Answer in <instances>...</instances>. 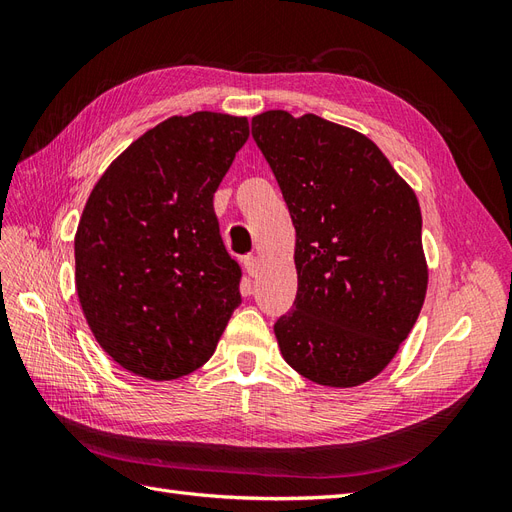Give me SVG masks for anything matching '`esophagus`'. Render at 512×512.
<instances>
[{"mask_svg":"<svg viewBox=\"0 0 512 512\" xmlns=\"http://www.w3.org/2000/svg\"><path fill=\"white\" fill-rule=\"evenodd\" d=\"M243 267H245V271L250 273L252 277L258 273V269H260V260L254 256V254H250V256H245L243 258Z\"/></svg>","mask_w":512,"mask_h":512,"instance_id":"obj_1","label":"esophagus"}]
</instances>
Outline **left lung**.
I'll list each match as a JSON object with an SVG mask.
<instances>
[{"label":"left lung","mask_w":512,"mask_h":512,"mask_svg":"<svg viewBox=\"0 0 512 512\" xmlns=\"http://www.w3.org/2000/svg\"><path fill=\"white\" fill-rule=\"evenodd\" d=\"M252 136L297 230L299 288L277 346L307 380L359 386L393 361L425 301L416 194L374 141L318 115L260 113Z\"/></svg>","instance_id":"obj_1"}]
</instances>
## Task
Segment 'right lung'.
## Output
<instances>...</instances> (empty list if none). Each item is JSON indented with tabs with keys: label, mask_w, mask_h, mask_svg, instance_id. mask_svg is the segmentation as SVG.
<instances>
[{
	"label": "right lung",
	"mask_w": 512,
	"mask_h": 512,
	"mask_svg": "<svg viewBox=\"0 0 512 512\" xmlns=\"http://www.w3.org/2000/svg\"><path fill=\"white\" fill-rule=\"evenodd\" d=\"M250 136L247 117L198 111L147 130L91 190L74 237L76 292L123 369L175 380L205 365L241 303L213 194Z\"/></svg>",
	"instance_id": "right-lung-1"
}]
</instances>
